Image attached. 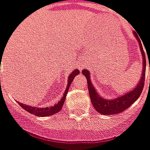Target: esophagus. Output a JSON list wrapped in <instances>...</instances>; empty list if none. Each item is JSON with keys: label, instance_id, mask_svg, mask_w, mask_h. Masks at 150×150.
Masks as SVG:
<instances>
[{"label": "esophagus", "instance_id": "1", "mask_svg": "<svg viewBox=\"0 0 150 150\" xmlns=\"http://www.w3.org/2000/svg\"><path fill=\"white\" fill-rule=\"evenodd\" d=\"M78 67H79V69L80 70V71H82V70L83 69V67H84V65H83V63H80Z\"/></svg>", "mask_w": 150, "mask_h": 150}]
</instances>
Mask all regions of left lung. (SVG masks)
<instances>
[{"label":"left lung","instance_id":"obj_1","mask_svg":"<svg viewBox=\"0 0 150 150\" xmlns=\"http://www.w3.org/2000/svg\"><path fill=\"white\" fill-rule=\"evenodd\" d=\"M133 34L136 38V40L139 42V49H140V52H141L142 59H143V67H142L141 77H140L139 82L137 83V85L133 89L124 93L123 95L115 98L113 99L104 98L101 95H99V93L97 92L95 88L93 87L92 82L90 80V72L88 70L82 71V74L87 79L88 93H89L91 103L98 113L103 114V115H112V114L121 113L123 111L127 109L131 104H133L135 101L139 98V97L140 96V94L142 93L144 84V79H145L146 59H145V55L144 52L142 43H141L140 39L137 34V32H134Z\"/></svg>","mask_w":150,"mask_h":150}]
</instances>
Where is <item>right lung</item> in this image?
<instances>
[{
    "instance_id": "1",
    "label": "right lung",
    "mask_w": 150,
    "mask_h": 150,
    "mask_svg": "<svg viewBox=\"0 0 150 150\" xmlns=\"http://www.w3.org/2000/svg\"><path fill=\"white\" fill-rule=\"evenodd\" d=\"M79 74V71L78 69H76L73 72H71L70 75L68 76V83H67V86L65 92L63 93V96L61 98V100L58 102L57 103L54 105V106H51V107H46V108H36V107H32L29 105L24 104L18 102V103L19 104L20 107H22L25 111H27L29 113L35 115L37 117H47V116H52L53 114H56L59 112L62 108V106L64 104V102L66 99L67 93L69 90V88L71 86V82L73 81V79H75V77L76 75H78Z\"/></svg>"
}]
</instances>
